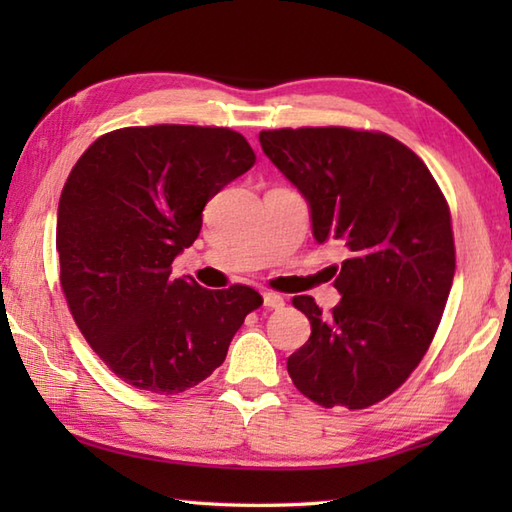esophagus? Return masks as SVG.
<instances>
[{"label":"esophagus","instance_id":"esophagus-1","mask_svg":"<svg viewBox=\"0 0 512 512\" xmlns=\"http://www.w3.org/2000/svg\"><path fill=\"white\" fill-rule=\"evenodd\" d=\"M264 306H266L268 310L284 308V297L275 295V292H264Z\"/></svg>","mask_w":512,"mask_h":512}]
</instances>
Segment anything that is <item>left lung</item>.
Masks as SVG:
<instances>
[{
  "label": "left lung",
  "mask_w": 512,
  "mask_h": 512,
  "mask_svg": "<svg viewBox=\"0 0 512 512\" xmlns=\"http://www.w3.org/2000/svg\"><path fill=\"white\" fill-rule=\"evenodd\" d=\"M259 143L306 198L314 239L350 250L330 314L308 295L292 299L312 332L288 374L321 407L365 409L405 383L438 330L455 273L447 200L387 134L301 127L262 132Z\"/></svg>",
  "instance_id": "1"
}]
</instances>
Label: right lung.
<instances>
[{
    "instance_id": "obj_1",
    "label": "right lung",
    "mask_w": 512,
    "mask_h": 512,
    "mask_svg": "<svg viewBox=\"0 0 512 512\" xmlns=\"http://www.w3.org/2000/svg\"><path fill=\"white\" fill-rule=\"evenodd\" d=\"M253 165L242 134L195 125L116 129L74 165L57 215L61 288L85 341L127 385L169 396L202 383L262 306L248 286L171 277L206 202Z\"/></svg>"
}]
</instances>
